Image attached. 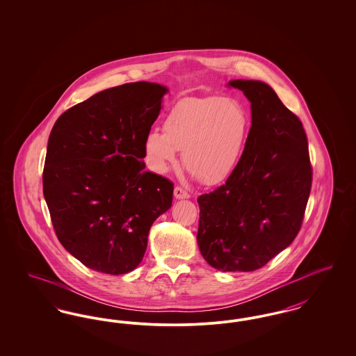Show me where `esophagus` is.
<instances>
[{
	"label": "esophagus",
	"mask_w": 356,
	"mask_h": 356,
	"mask_svg": "<svg viewBox=\"0 0 356 356\" xmlns=\"http://www.w3.org/2000/svg\"><path fill=\"white\" fill-rule=\"evenodd\" d=\"M173 195H175V197L177 200H183V199H188L189 197V193L186 192V189H183L181 186H175Z\"/></svg>",
	"instance_id": "34e87169"
}]
</instances>
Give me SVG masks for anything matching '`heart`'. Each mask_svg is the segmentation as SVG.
<instances>
[{
	"label": "heart",
	"instance_id": "b5f03b06",
	"mask_svg": "<svg viewBox=\"0 0 356 356\" xmlns=\"http://www.w3.org/2000/svg\"><path fill=\"white\" fill-rule=\"evenodd\" d=\"M250 128V113L235 99L186 97L170 108L164 131L152 129L145 136V160L153 172L165 173L183 151L186 170L204 184L215 186L235 170Z\"/></svg>",
	"mask_w": 356,
	"mask_h": 356
}]
</instances>
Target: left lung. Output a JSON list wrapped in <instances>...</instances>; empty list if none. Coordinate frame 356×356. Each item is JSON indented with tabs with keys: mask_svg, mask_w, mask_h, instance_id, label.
Wrapping results in <instances>:
<instances>
[{
	"mask_svg": "<svg viewBox=\"0 0 356 356\" xmlns=\"http://www.w3.org/2000/svg\"><path fill=\"white\" fill-rule=\"evenodd\" d=\"M251 102L252 125L224 186L197 199V245L222 272L266 266L293 241L305 218L312 168L303 125L271 86L232 80Z\"/></svg>",
	"mask_w": 356,
	"mask_h": 356,
	"instance_id": "8db88e82",
	"label": "left lung"
}]
</instances>
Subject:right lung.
Returning <instances> with one entry per match:
<instances>
[{
    "label": "right lung",
    "mask_w": 356,
    "mask_h": 356,
    "mask_svg": "<svg viewBox=\"0 0 356 356\" xmlns=\"http://www.w3.org/2000/svg\"><path fill=\"white\" fill-rule=\"evenodd\" d=\"M168 88L138 81L102 90L51 128L44 197L63 247L93 271L122 275L141 263L173 184L145 170L144 138Z\"/></svg>",
    "instance_id": "add662e5"
}]
</instances>
